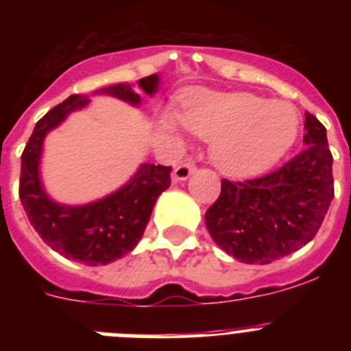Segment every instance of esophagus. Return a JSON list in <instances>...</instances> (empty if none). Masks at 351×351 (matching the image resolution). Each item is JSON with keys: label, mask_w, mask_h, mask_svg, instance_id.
I'll use <instances>...</instances> for the list:
<instances>
[{"label": "esophagus", "mask_w": 351, "mask_h": 351, "mask_svg": "<svg viewBox=\"0 0 351 351\" xmlns=\"http://www.w3.org/2000/svg\"><path fill=\"white\" fill-rule=\"evenodd\" d=\"M193 172H195V165H193V163H181V165L173 169L172 178H173V181H176V182L186 181V179L190 178V176Z\"/></svg>", "instance_id": "1"}]
</instances>
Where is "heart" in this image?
Masks as SVG:
<instances>
[{
	"instance_id": "1",
	"label": "heart",
	"mask_w": 351,
	"mask_h": 351,
	"mask_svg": "<svg viewBox=\"0 0 351 351\" xmlns=\"http://www.w3.org/2000/svg\"><path fill=\"white\" fill-rule=\"evenodd\" d=\"M161 128L190 130L210 142V158L228 178H253L274 167L299 135L300 117L293 104L253 93L195 89L184 96L182 112L165 110Z\"/></svg>"
}]
</instances>
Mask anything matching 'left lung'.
Masks as SVG:
<instances>
[{
    "label": "left lung",
    "instance_id": "obj_1",
    "mask_svg": "<svg viewBox=\"0 0 351 351\" xmlns=\"http://www.w3.org/2000/svg\"><path fill=\"white\" fill-rule=\"evenodd\" d=\"M306 147L280 170L244 182L223 179L206 213L210 237L244 263H271L311 241L334 198L327 130L313 114L304 121Z\"/></svg>",
    "mask_w": 351,
    "mask_h": 351
}]
</instances>
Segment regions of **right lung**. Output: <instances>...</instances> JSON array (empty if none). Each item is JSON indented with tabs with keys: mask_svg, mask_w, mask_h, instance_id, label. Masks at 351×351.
<instances>
[{
	"mask_svg": "<svg viewBox=\"0 0 351 351\" xmlns=\"http://www.w3.org/2000/svg\"><path fill=\"white\" fill-rule=\"evenodd\" d=\"M138 89L153 96L160 86V75L144 77L137 82ZM93 95H107L138 107L141 95L132 84H114ZM86 96H68L63 104L51 108L36 123L21 156L19 197L27 219L43 243L64 258L77 260L86 265H107L128 255L144 235L156 198L170 186L172 167L142 163L132 178L107 197L82 206L56 202L43 188L40 161L43 141L71 112L89 105Z\"/></svg>",
	"mask_w": 351,
	"mask_h": 351,
	"instance_id": "add662e5",
	"label": "right lung"
}]
</instances>
